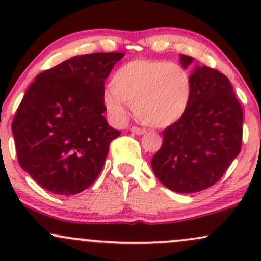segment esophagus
<instances>
[{
  "label": "esophagus",
  "instance_id": "esophagus-1",
  "mask_svg": "<svg viewBox=\"0 0 261 261\" xmlns=\"http://www.w3.org/2000/svg\"><path fill=\"white\" fill-rule=\"evenodd\" d=\"M130 131L135 135H143L146 133L145 128H141V127H136V126H133L130 128Z\"/></svg>",
  "mask_w": 261,
  "mask_h": 261
}]
</instances>
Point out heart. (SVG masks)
I'll return each mask as SVG.
<instances>
[{
  "instance_id": "heart-1",
  "label": "heart",
  "mask_w": 261,
  "mask_h": 261,
  "mask_svg": "<svg viewBox=\"0 0 261 261\" xmlns=\"http://www.w3.org/2000/svg\"><path fill=\"white\" fill-rule=\"evenodd\" d=\"M103 94L107 110L115 120L126 118L127 104L147 126L164 128L179 121L193 97V80L185 67L163 60L139 59L121 65Z\"/></svg>"
}]
</instances>
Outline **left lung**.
Wrapping results in <instances>:
<instances>
[{
	"mask_svg": "<svg viewBox=\"0 0 261 261\" xmlns=\"http://www.w3.org/2000/svg\"><path fill=\"white\" fill-rule=\"evenodd\" d=\"M182 67L191 56L179 55ZM193 97L187 113L163 131V143L151 161L158 180L175 193L205 190L220 180L242 146L243 112L223 73L195 66Z\"/></svg>",
	"mask_w": 261,
	"mask_h": 261,
	"instance_id": "1",
	"label": "left lung"
}]
</instances>
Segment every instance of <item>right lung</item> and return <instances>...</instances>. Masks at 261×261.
Returning <instances> with one entry per match:
<instances>
[{
	"mask_svg": "<svg viewBox=\"0 0 261 261\" xmlns=\"http://www.w3.org/2000/svg\"><path fill=\"white\" fill-rule=\"evenodd\" d=\"M122 53L73 56L35 77L12 122L20 167L58 195L83 191L99 175L121 133L103 113L104 81Z\"/></svg>",
	"mask_w": 261,
	"mask_h": 261,
	"instance_id": "right-lung-1",
	"label": "right lung"
}]
</instances>
